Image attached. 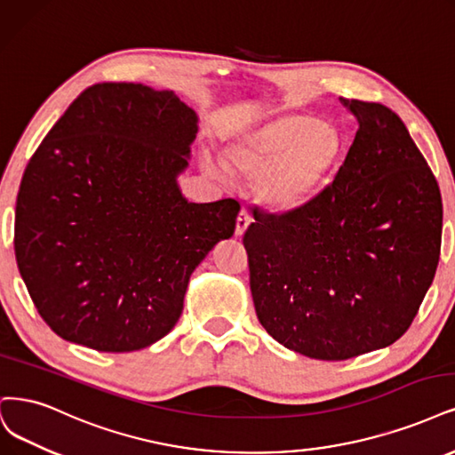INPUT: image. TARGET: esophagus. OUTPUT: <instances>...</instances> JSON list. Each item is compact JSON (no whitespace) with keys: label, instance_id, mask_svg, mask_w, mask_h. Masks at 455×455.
<instances>
[{"label":"esophagus","instance_id":"34e87169","mask_svg":"<svg viewBox=\"0 0 455 455\" xmlns=\"http://www.w3.org/2000/svg\"><path fill=\"white\" fill-rule=\"evenodd\" d=\"M250 222H252V218H250L248 211L246 209H241L239 211V216H237V226H235V235H241L246 231V228L250 226Z\"/></svg>","mask_w":455,"mask_h":455}]
</instances>
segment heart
<instances>
[{"mask_svg": "<svg viewBox=\"0 0 455 455\" xmlns=\"http://www.w3.org/2000/svg\"><path fill=\"white\" fill-rule=\"evenodd\" d=\"M342 150L333 124L307 113H284L235 137L226 148L229 169L254 179L256 197L273 211H295L318 192ZM205 169L220 165L205 160Z\"/></svg>", "mask_w": 455, "mask_h": 455, "instance_id": "heart-1", "label": "heart"}]
</instances>
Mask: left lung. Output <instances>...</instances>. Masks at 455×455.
<instances>
[{
    "label": "left lung",
    "instance_id": "left-lung-1",
    "mask_svg": "<svg viewBox=\"0 0 455 455\" xmlns=\"http://www.w3.org/2000/svg\"><path fill=\"white\" fill-rule=\"evenodd\" d=\"M357 120L329 182L282 214L254 207L243 244L259 323L286 348L342 362L394 344L441 258L443 199L403 120L340 98Z\"/></svg>",
    "mask_w": 455,
    "mask_h": 455
}]
</instances>
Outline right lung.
I'll return each instance as SVG.
<instances>
[{"label": "right lung", "instance_id": "add662e5", "mask_svg": "<svg viewBox=\"0 0 455 455\" xmlns=\"http://www.w3.org/2000/svg\"><path fill=\"white\" fill-rule=\"evenodd\" d=\"M197 116L169 90L86 88L31 156L14 212V256L52 331L133 352L182 315L190 275L229 239L231 197L188 203L177 186Z\"/></svg>", "mask_w": 455, "mask_h": 455}]
</instances>
